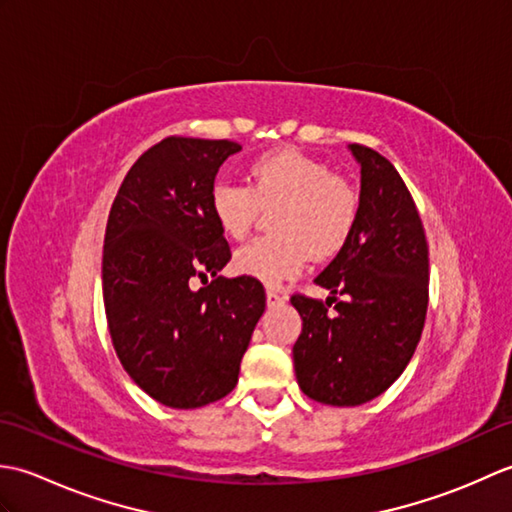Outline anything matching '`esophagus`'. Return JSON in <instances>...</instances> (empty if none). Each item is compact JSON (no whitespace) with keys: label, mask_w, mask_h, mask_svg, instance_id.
<instances>
[{"label":"esophagus","mask_w":512,"mask_h":512,"mask_svg":"<svg viewBox=\"0 0 512 512\" xmlns=\"http://www.w3.org/2000/svg\"><path fill=\"white\" fill-rule=\"evenodd\" d=\"M266 301H268L270 308H273V306H281V303L286 301V295H281V292L275 290V288H268V290H266Z\"/></svg>","instance_id":"obj_1"}]
</instances>
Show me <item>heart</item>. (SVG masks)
<instances>
[{
  "mask_svg": "<svg viewBox=\"0 0 512 512\" xmlns=\"http://www.w3.org/2000/svg\"><path fill=\"white\" fill-rule=\"evenodd\" d=\"M275 235L257 237L233 257L235 273L279 286L306 268L310 253L330 257L350 237L358 215V195L350 182L332 176L325 162L284 147L248 165V184L217 180L209 211L217 228L244 239L262 206H275Z\"/></svg>",
  "mask_w": 512,
  "mask_h": 512,
  "instance_id": "b5f03b06",
  "label": "heart"
}]
</instances>
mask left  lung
Masks as SVG:
<instances>
[{
  "label": "left lung",
  "instance_id": "1",
  "mask_svg": "<svg viewBox=\"0 0 512 512\" xmlns=\"http://www.w3.org/2000/svg\"><path fill=\"white\" fill-rule=\"evenodd\" d=\"M347 149L361 165V195L350 237L314 279L330 297L290 299L303 321L292 347L297 383L332 407L374 400L405 372L429 303V246L409 189L378 151Z\"/></svg>",
  "mask_w": 512,
  "mask_h": 512
}]
</instances>
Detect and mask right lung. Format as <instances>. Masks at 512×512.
<instances>
[{"label":"right lung","mask_w":512,"mask_h":512,"mask_svg":"<svg viewBox=\"0 0 512 512\" xmlns=\"http://www.w3.org/2000/svg\"><path fill=\"white\" fill-rule=\"evenodd\" d=\"M237 151L233 140H160L127 171L107 217L103 301L114 350L129 378L173 409L231 394L266 308L257 279L220 277L231 248L209 193ZM195 278L205 284L198 291Z\"/></svg>","instance_id":"obj_1"}]
</instances>
